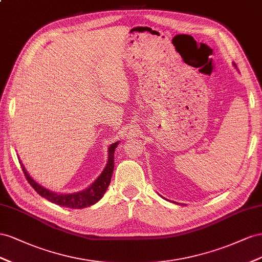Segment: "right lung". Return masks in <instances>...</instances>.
I'll use <instances>...</instances> for the list:
<instances>
[{"label":"right lung","mask_w":262,"mask_h":262,"mask_svg":"<svg viewBox=\"0 0 262 262\" xmlns=\"http://www.w3.org/2000/svg\"><path fill=\"white\" fill-rule=\"evenodd\" d=\"M117 145H118V141L112 144L108 147V159H107L105 168H104L102 171V173L91 185L89 186V188L80 192L64 194V193H56V192L49 191L48 189L43 188V186H41L35 180H33L32 177L28 174L23 164H21V169H23V172L27 179L28 183L33 186L34 190L38 193L40 196L60 206L69 207V208H84L86 206H91L95 204L96 202H99L103 198L104 193L106 192L108 185L111 183L112 174H113V171H114V151Z\"/></svg>","instance_id":"1"}]
</instances>
